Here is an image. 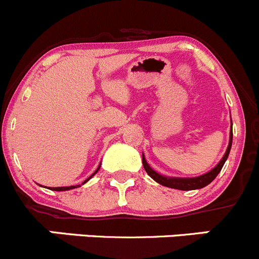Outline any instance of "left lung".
Here are the masks:
<instances>
[{
  "instance_id": "obj_1",
  "label": "left lung",
  "mask_w": 259,
  "mask_h": 259,
  "mask_svg": "<svg viewBox=\"0 0 259 259\" xmlns=\"http://www.w3.org/2000/svg\"><path fill=\"white\" fill-rule=\"evenodd\" d=\"M232 140H233V129L231 126V133H229V144L228 148H227L226 154L223 155L222 160L211 169L208 173L203 174L200 177H195V178H174V177H164L161 174L156 173L155 170L150 168L148 163H146L144 154H143V165H144L145 171L148 173V176L150 178H153L156 183L164 185V187L173 188V189H179V190H194V189H200V188H204L205 185H208L209 183L213 182L215 179V177L218 176L219 171L223 168L224 163H226L227 158L229 155V151H231L232 148Z\"/></svg>"
}]
</instances>
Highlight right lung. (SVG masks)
Listing matches in <instances>:
<instances>
[{
	"label": "right lung",
	"instance_id": "1",
	"mask_svg": "<svg viewBox=\"0 0 259 259\" xmlns=\"http://www.w3.org/2000/svg\"><path fill=\"white\" fill-rule=\"evenodd\" d=\"M99 169H100V165H99V166H98V169H96V170H95V173H94V174H93V176H90V177H89V178H88V179H86V180H85V182H83V183H82V184H85V183H86V182H88V180H90L91 178H93V177H94V176H95V174H96V173H98V170H99ZM77 187H80V185H71V187H57V188H49V189H51V190H56V192H64V190H70V189H75V188H77Z\"/></svg>",
	"mask_w": 259,
	"mask_h": 259
}]
</instances>
